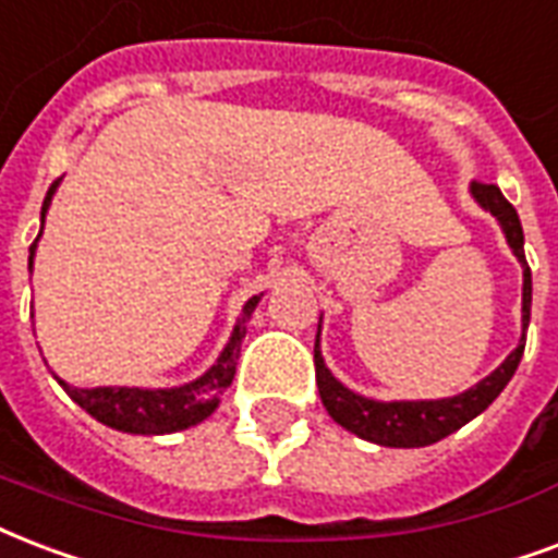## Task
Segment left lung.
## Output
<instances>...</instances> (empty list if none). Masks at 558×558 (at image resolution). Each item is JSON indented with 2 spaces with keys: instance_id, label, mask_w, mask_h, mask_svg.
<instances>
[{
  "instance_id": "obj_1",
  "label": "left lung",
  "mask_w": 558,
  "mask_h": 558,
  "mask_svg": "<svg viewBox=\"0 0 558 558\" xmlns=\"http://www.w3.org/2000/svg\"><path fill=\"white\" fill-rule=\"evenodd\" d=\"M471 198L492 213L500 225L506 236V245L524 269V287H521V339L512 354L506 356L504 363L497 365L495 372L483 377L477 386H471L465 392L453 395V398H436V401H374L365 395L348 389L345 383L339 380L330 368H327L325 356H322V318H318V336H316V383L322 403H325L327 415L354 433L360 439L383 445V448H427L433 441L445 439L459 427H465L468 421L477 418L480 412L488 410L497 395L504 392L506 383L512 380L526 345V327H530V307H533V275L526 266L524 257V228L512 204L506 202L504 193L495 184H471Z\"/></svg>"
}]
</instances>
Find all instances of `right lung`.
<instances>
[{"label": "right lung", "instance_id": "right-lung-1", "mask_svg": "<svg viewBox=\"0 0 558 558\" xmlns=\"http://www.w3.org/2000/svg\"><path fill=\"white\" fill-rule=\"evenodd\" d=\"M61 178L49 186L46 202H43L40 222H46V213L52 204L54 193H58ZM43 236V228L37 233V240L28 248V271L34 269V254H37V242ZM263 295H254L245 301L236 325H233L228 345L222 348V354L216 356V363L204 374H198L195 380L181 383V386H169V389H143V386H96V389H78L70 386L66 380L58 383L63 386V392L70 395L72 401L78 403L81 410L90 412L93 418L108 424L119 433H134V436H166V433L186 430L202 424L204 418H210L216 407L222 403V392L231 386L233 374H236V360H240L242 339L248 330L251 313L257 310Z\"/></svg>", "mask_w": 558, "mask_h": 558}]
</instances>
